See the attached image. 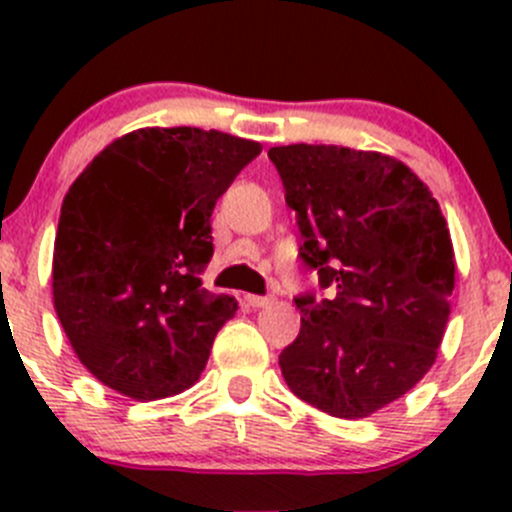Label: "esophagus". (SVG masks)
I'll return each instance as SVG.
<instances>
[{"instance_id":"34e87169","label":"esophagus","mask_w":512,"mask_h":512,"mask_svg":"<svg viewBox=\"0 0 512 512\" xmlns=\"http://www.w3.org/2000/svg\"><path fill=\"white\" fill-rule=\"evenodd\" d=\"M245 299H247V304H250V307H255V309L272 304V297H262V294H247Z\"/></svg>"}]
</instances>
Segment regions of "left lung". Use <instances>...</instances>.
<instances>
[{
  "label": "left lung",
  "instance_id": "left-lung-1",
  "mask_svg": "<svg viewBox=\"0 0 512 512\" xmlns=\"http://www.w3.org/2000/svg\"><path fill=\"white\" fill-rule=\"evenodd\" d=\"M297 215L299 260L322 292L280 366L294 396L337 418L401 399L436 361L451 314L453 245L431 190L401 160L342 146L270 148Z\"/></svg>",
  "mask_w": 512,
  "mask_h": 512
}]
</instances>
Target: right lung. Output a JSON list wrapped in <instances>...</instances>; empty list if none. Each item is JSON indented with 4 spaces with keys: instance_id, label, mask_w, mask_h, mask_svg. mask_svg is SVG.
<instances>
[{
    "instance_id": "add662e5",
    "label": "right lung",
    "mask_w": 512,
    "mask_h": 512,
    "mask_svg": "<svg viewBox=\"0 0 512 512\" xmlns=\"http://www.w3.org/2000/svg\"><path fill=\"white\" fill-rule=\"evenodd\" d=\"M260 143L203 128H141L91 160L61 205L54 307L101 384L153 401L198 381L235 314L200 275L215 203Z\"/></svg>"
}]
</instances>
